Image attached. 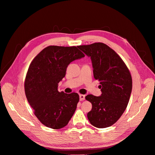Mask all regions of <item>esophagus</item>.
<instances>
[{
  "label": "esophagus",
  "mask_w": 155,
  "mask_h": 155,
  "mask_svg": "<svg viewBox=\"0 0 155 155\" xmlns=\"http://www.w3.org/2000/svg\"><path fill=\"white\" fill-rule=\"evenodd\" d=\"M85 95H83V94L79 95V100H80V101H83V100H85Z\"/></svg>",
  "instance_id": "34e87169"
}]
</instances>
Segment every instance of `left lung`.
<instances>
[{"mask_svg": "<svg viewBox=\"0 0 155 155\" xmlns=\"http://www.w3.org/2000/svg\"><path fill=\"white\" fill-rule=\"evenodd\" d=\"M78 47L91 58L94 77L100 81L102 92L100 96L85 97L92 105L88 119L97 128L108 127L126 109L132 91V77L124 61L107 45L95 43Z\"/></svg>", "mask_w": 155, "mask_h": 155, "instance_id": "1", "label": "left lung"}]
</instances>
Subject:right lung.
Here are the masks:
<instances>
[{
  "mask_svg": "<svg viewBox=\"0 0 155 155\" xmlns=\"http://www.w3.org/2000/svg\"><path fill=\"white\" fill-rule=\"evenodd\" d=\"M83 57L76 46H49L30 64L25 81L26 96L37 118L49 128L64 127L76 109L78 94L59 92L58 87L68 65Z\"/></svg>",
  "mask_w": 155,
  "mask_h": 155,
  "instance_id": "add662e5",
  "label": "right lung"
}]
</instances>
